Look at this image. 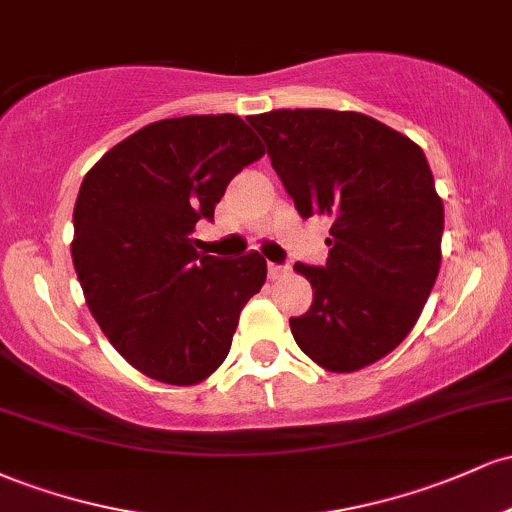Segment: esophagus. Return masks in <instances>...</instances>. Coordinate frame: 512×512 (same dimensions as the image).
Masks as SVG:
<instances>
[{
  "label": "esophagus",
  "instance_id": "obj_1",
  "mask_svg": "<svg viewBox=\"0 0 512 512\" xmlns=\"http://www.w3.org/2000/svg\"><path fill=\"white\" fill-rule=\"evenodd\" d=\"M286 272H289V269L286 267H281V264H274V262H269L267 264V274H269V279H281V276H284Z\"/></svg>",
  "mask_w": 512,
  "mask_h": 512
}]
</instances>
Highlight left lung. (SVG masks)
<instances>
[{
    "mask_svg": "<svg viewBox=\"0 0 512 512\" xmlns=\"http://www.w3.org/2000/svg\"><path fill=\"white\" fill-rule=\"evenodd\" d=\"M303 219H332L325 267L296 262L313 305L296 344L330 373H354L402 344L440 269L443 199L419 144L351 110L250 115Z\"/></svg>",
    "mask_w": 512,
    "mask_h": 512,
    "instance_id": "obj_1",
    "label": "left lung"
}]
</instances>
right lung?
<instances>
[{
    "label": "right lung",
    "mask_w": 512,
    "mask_h": 512,
    "mask_svg": "<svg viewBox=\"0 0 512 512\" xmlns=\"http://www.w3.org/2000/svg\"><path fill=\"white\" fill-rule=\"evenodd\" d=\"M262 156L238 115L170 117L115 144L81 182L72 260L86 305L129 366L158 383L207 380L267 279L260 252L216 260L192 238Z\"/></svg>",
    "instance_id": "obj_1"
}]
</instances>
